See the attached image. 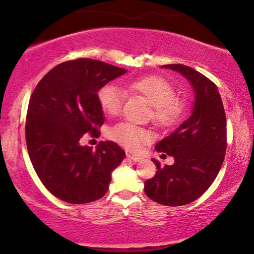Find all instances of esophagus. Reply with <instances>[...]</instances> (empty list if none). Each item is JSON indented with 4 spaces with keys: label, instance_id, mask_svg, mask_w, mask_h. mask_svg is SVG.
<instances>
[{
    "label": "esophagus",
    "instance_id": "esophagus-1",
    "mask_svg": "<svg viewBox=\"0 0 254 254\" xmlns=\"http://www.w3.org/2000/svg\"><path fill=\"white\" fill-rule=\"evenodd\" d=\"M127 159L132 160V161H139L141 160V156H137V155H131V154H127Z\"/></svg>",
    "mask_w": 254,
    "mask_h": 254
}]
</instances>
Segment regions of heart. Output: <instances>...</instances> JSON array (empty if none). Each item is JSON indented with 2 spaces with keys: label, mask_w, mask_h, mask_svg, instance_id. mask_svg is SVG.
I'll return each instance as SVG.
<instances>
[{
  "label": "heart",
  "mask_w": 254,
  "mask_h": 254,
  "mask_svg": "<svg viewBox=\"0 0 254 254\" xmlns=\"http://www.w3.org/2000/svg\"><path fill=\"white\" fill-rule=\"evenodd\" d=\"M129 89L141 94L154 106V118L164 127L176 124L182 117L184 105L177 98L174 87L165 78L150 75L129 83ZM124 93L115 84L109 83L101 87L98 92V100L101 109L109 115H117L124 101ZM109 137L117 143L130 150H137L144 142L149 141L151 135L143 127L123 122L109 131Z\"/></svg>",
  "instance_id": "heart-1"
}]
</instances>
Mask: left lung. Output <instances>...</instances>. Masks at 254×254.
I'll use <instances>...</instances> for the list:
<instances>
[{"instance_id": "left-lung-1", "label": "left lung", "mask_w": 254, "mask_h": 254, "mask_svg": "<svg viewBox=\"0 0 254 254\" xmlns=\"http://www.w3.org/2000/svg\"><path fill=\"white\" fill-rule=\"evenodd\" d=\"M162 68L189 80L194 104L190 117L155 145L157 151L173 156L174 164L161 167L151 159L157 172L144 183V192L154 202L179 206L199 198L217 177L227 148L226 113L217 87L208 77L184 64Z\"/></svg>"}]
</instances>
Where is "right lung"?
Wrapping results in <instances>:
<instances>
[{"label":"right lung","instance_id":"1","mask_svg":"<svg viewBox=\"0 0 254 254\" xmlns=\"http://www.w3.org/2000/svg\"><path fill=\"white\" fill-rule=\"evenodd\" d=\"M125 72L78 58L52 68L33 90L26 118L28 155L43 185L64 202L84 204L105 196L125 157L115 142L101 141L95 150L80 144L84 133L100 135L105 117L99 89Z\"/></svg>","mask_w":254,"mask_h":254}]
</instances>
